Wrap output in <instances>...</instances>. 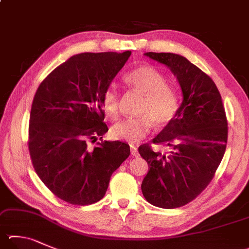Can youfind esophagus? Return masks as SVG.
Returning <instances> with one entry per match:
<instances>
[{
  "mask_svg": "<svg viewBox=\"0 0 249 249\" xmlns=\"http://www.w3.org/2000/svg\"><path fill=\"white\" fill-rule=\"evenodd\" d=\"M130 153H132L133 157H138V150L135 146H130Z\"/></svg>",
  "mask_w": 249,
  "mask_h": 249,
  "instance_id": "esophagus-1",
  "label": "esophagus"
}]
</instances>
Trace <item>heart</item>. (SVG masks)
<instances>
[{
    "mask_svg": "<svg viewBox=\"0 0 249 249\" xmlns=\"http://www.w3.org/2000/svg\"><path fill=\"white\" fill-rule=\"evenodd\" d=\"M130 87L143 93L140 105L142 115L119 122L112 126L111 136L116 140L138 142L146 137L155 122L164 126L174 119L178 111L179 101L175 90L166 85V79L159 71L149 65L136 67L125 75ZM119 91L110 86L102 93V109L110 119L119 116Z\"/></svg>",
    "mask_w": 249,
    "mask_h": 249,
    "instance_id": "heart-1",
    "label": "heart"
}]
</instances>
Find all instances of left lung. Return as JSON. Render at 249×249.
Instances as JSON below:
<instances>
[{"label":"left lung","mask_w":249,"mask_h":249,"mask_svg":"<svg viewBox=\"0 0 249 249\" xmlns=\"http://www.w3.org/2000/svg\"><path fill=\"white\" fill-rule=\"evenodd\" d=\"M144 55L168 67L182 89L175 117L152 139L170 147V153L153 151L149 144L138 148L149 165L142 183L143 197L153 206L173 209L195 199L211 182L227 148V116L213 80L186 57L163 52Z\"/></svg>","instance_id":"obj_1"}]
</instances>
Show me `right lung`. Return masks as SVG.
Returning <instances> with one entry per match:
<instances>
[{"instance_id":"obj_1","label":"right lung","mask_w":249,"mask_h":249,"mask_svg":"<svg viewBox=\"0 0 249 249\" xmlns=\"http://www.w3.org/2000/svg\"><path fill=\"white\" fill-rule=\"evenodd\" d=\"M130 53L76 54L52 71L35 94L28 142L33 165L50 191L71 205L102 199L113 172L130 155L122 142L87 146L107 132L102 93Z\"/></svg>"}]
</instances>
